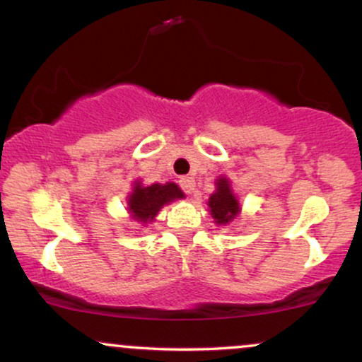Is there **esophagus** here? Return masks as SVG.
I'll use <instances>...</instances> for the list:
<instances>
[{
  "instance_id": "34e87169",
  "label": "esophagus",
  "mask_w": 362,
  "mask_h": 362,
  "mask_svg": "<svg viewBox=\"0 0 362 362\" xmlns=\"http://www.w3.org/2000/svg\"><path fill=\"white\" fill-rule=\"evenodd\" d=\"M178 185H180V189L184 190L185 194H192L195 190V182L192 177H182L180 180H178Z\"/></svg>"
}]
</instances>
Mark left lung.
I'll use <instances>...</instances> for the list:
<instances>
[{"label":"left lung","instance_id":"8db88e82","mask_svg":"<svg viewBox=\"0 0 362 362\" xmlns=\"http://www.w3.org/2000/svg\"><path fill=\"white\" fill-rule=\"evenodd\" d=\"M216 185H218V189L209 197V204L207 206L211 207V214H213L216 223L228 224L233 221L240 213L238 201H236L235 194L231 192L230 182L226 178H219Z\"/></svg>","mask_w":362,"mask_h":362}]
</instances>
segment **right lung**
Wrapping results in <instances>:
<instances>
[{"instance_id":"add662e5","label":"right lung","mask_w":362,"mask_h":362,"mask_svg":"<svg viewBox=\"0 0 362 362\" xmlns=\"http://www.w3.org/2000/svg\"><path fill=\"white\" fill-rule=\"evenodd\" d=\"M182 197H184V192L178 189L177 184H170V182L165 185L153 184L149 187L136 184L129 197V211L132 213V218L141 223H148L165 204Z\"/></svg>"}]
</instances>
